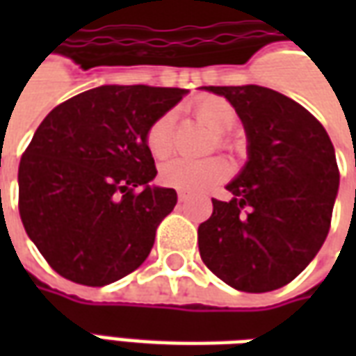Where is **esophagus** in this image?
Masks as SVG:
<instances>
[{
    "label": "esophagus",
    "instance_id": "obj_1",
    "mask_svg": "<svg viewBox=\"0 0 356 356\" xmlns=\"http://www.w3.org/2000/svg\"><path fill=\"white\" fill-rule=\"evenodd\" d=\"M177 198H179V202H186V198H188V196H186L185 193H179Z\"/></svg>",
    "mask_w": 356,
    "mask_h": 356
}]
</instances>
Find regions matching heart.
<instances>
[{"label": "heart", "instance_id": "b5f03b06", "mask_svg": "<svg viewBox=\"0 0 356 356\" xmlns=\"http://www.w3.org/2000/svg\"><path fill=\"white\" fill-rule=\"evenodd\" d=\"M193 112L196 118L217 131V145L221 148H231V139L227 133L236 125L238 114L231 102L221 97H202L193 102ZM175 116L173 112H163L148 125L145 133V143L150 154L163 160L173 152L175 147ZM231 168L223 158H208V160H186L177 158L163 163L160 171V181L163 185L188 194L206 193L229 177Z\"/></svg>", "mask_w": 356, "mask_h": 356}]
</instances>
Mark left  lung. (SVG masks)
Listing matches in <instances>:
<instances>
[{"label": "left lung", "instance_id": "left-lung-1", "mask_svg": "<svg viewBox=\"0 0 356 356\" xmlns=\"http://www.w3.org/2000/svg\"><path fill=\"white\" fill-rule=\"evenodd\" d=\"M229 99L248 133L246 168L211 198L198 227L202 261L248 293L290 284L328 236L339 186L336 152L316 118L286 95L259 86L206 88Z\"/></svg>", "mask_w": 356, "mask_h": 356}]
</instances>
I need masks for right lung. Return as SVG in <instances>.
Listing matches in <instances>:
<instances>
[{
  "label": "right lung",
  "instance_id": "obj_1",
  "mask_svg": "<svg viewBox=\"0 0 356 356\" xmlns=\"http://www.w3.org/2000/svg\"><path fill=\"white\" fill-rule=\"evenodd\" d=\"M185 93L101 86L60 102L35 129L20 158L19 211L55 273L106 286L147 259L177 193L148 185L158 171L145 133Z\"/></svg>",
  "mask_w": 356,
  "mask_h": 356
}]
</instances>
